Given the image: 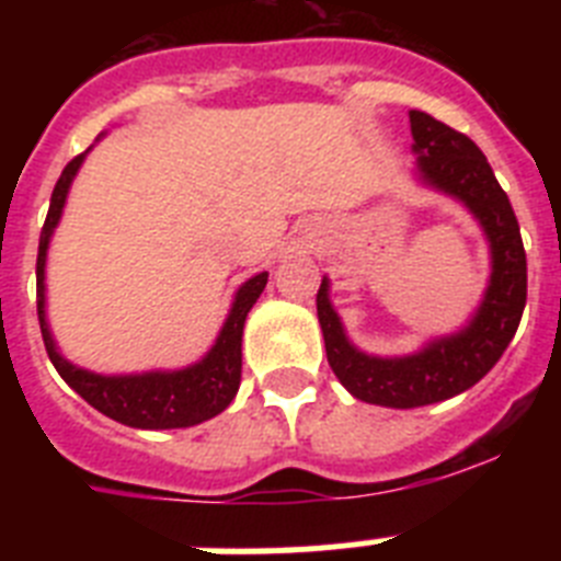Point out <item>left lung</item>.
Segmentation results:
<instances>
[{
	"instance_id": "left-lung-1",
	"label": "left lung",
	"mask_w": 561,
	"mask_h": 561,
	"mask_svg": "<svg viewBox=\"0 0 561 561\" xmlns=\"http://www.w3.org/2000/svg\"><path fill=\"white\" fill-rule=\"evenodd\" d=\"M410 131L415 176L421 185L458 199L478 219L492 252V275L463 329L435 336L421 351L404 356H374L356 348L331 306V280L323 277L317 291V320L331 370L359 401L396 410L435 404L478 385L517 334L528 291L517 216L483 151L466 134L415 108L410 112Z\"/></svg>"
}]
</instances>
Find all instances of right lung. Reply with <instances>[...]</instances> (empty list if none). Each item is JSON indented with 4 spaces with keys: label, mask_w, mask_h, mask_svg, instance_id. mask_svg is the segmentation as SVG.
<instances>
[{
    "label": "right lung",
    "mask_w": 561,
    "mask_h": 561,
    "mask_svg": "<svg viewBox=\"0 0 561 561\" xmlns=\"http://www.w3.org/2000/svg\"><path fill=\"white\" fill-rule=\"evenodd\" d=\"M92 148L78 153L61 171L49 199L47 221L38 238V261H36V304H38V323H42L44 348H47L49 362L56 365L61 379L76 390L83 401L101 410L108 419L121 421L126 427L137 430H180L202 424V421L219 415L221 410L230 408L236 399L238 385H241V336H244V323L250 309L264 291L270 272H257L250 280L238 286L232 297L230 314L221 325L219 336L213 342V348L180 370H146V374H121L106 376L95 370L78 368L67 356L58 351L53 331L47 323V289H44V270H47V250L49 238L61 221L64 205H67L69 187L76 173L81 171L83 160Z\"/></svg>",
    "instance_id": "add662e5"
}]
</instances>
